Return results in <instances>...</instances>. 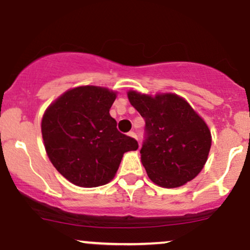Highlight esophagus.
Masks as SVG:
<instances>
[{"label":"esophagus","instance_id":"1","mask_svg":"<svg viewBox=\"0 0 250 250\" xmlns=\"http://www.w3.org/2000/svg\"><path fill=\"white\" fill-rule=\"evenodd\" d=\"M128 135L130 137H133V139H136L137 140V135H136V133H134V131H129Z\"/></svg>","mask_w":250,"mask_h":250}]
</instances>
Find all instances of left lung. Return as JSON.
<instances>
[{
	"mask_svg": "<svg viewBox=\"0 0 250 250\" xmlns=\"http://www.w3.org/2000/svg\"><path fill=\"white\" fill-rule=\"evenodd\" d=\"M128 99L146 121L140 153L149 179L160 187L177 188L196 177L211 146L202 117L173 93L151 96L129 90Z\"/></svg>",
	"mask_w": 250,
	"mask_h": 250,
	"instance_id": "left-lung-1",
	"label": "left lung"
}]
</instances>
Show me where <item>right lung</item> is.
Returning a JSON list of instances; mask_svg holds the SVG:
<instances>
[{
	"instance_id": "1",
	"label": "right lung",
	"mask_w": 250,
	"mask_h": 250,
	"mask_svg": "<svg viewBox=\"0 0 250 250\" xmlns=\"http://www.w3.org/2000/svg\"><path fill=\"white\" fill-rule=\"evenodd\" d=\"M116 93L96 85L69 89L42 117L41 130L50 162L62 176L79 187L93 188L115 176L125 151L137 141L120 133L109 109Z\"/></svg>"
}]
</instances>
